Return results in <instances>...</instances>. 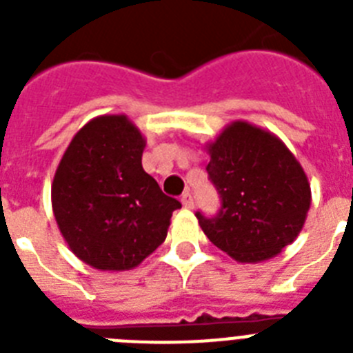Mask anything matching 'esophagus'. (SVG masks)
I'll use <instances>...</instances> for the list:
<instances>
[{
	"mask_svg": "<svg viewBox=\"0 0 353 353\" xmlns=\"http://www.w3.org/2000/svg\"><path fill=\"white\" fill-rule=\"evenodd\" d=\"M180 201H182V205H183V207H185V208H192V207H194V199H192L191 192H189V191L183 192L182 198H180Z\"/></svg>",
	"mask_w": 353,
	"mask_h": 353,
	"instance_id": "esophagus-1",
	"label": "esophagus"
}]
</instances>
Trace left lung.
Listing matches in <instances>:
<instances>
[{"label":"left lung","mask_w":353,"mask_h":353,"mask_svg":"<svg viewBox=\"0 0 353 353\" xmlns=\"http://www.w3.org/2000/svg\"><path fill=\"white\" fill-rule=\"evenodd\" d=\"M205 148L221 194L215 217L196 214L205 235L240 263L277 256L297 239L311 207L301 162L276 134L244 120L232 121Z\"/></svg>","instance_id":"8db88e82"}]
</instances>
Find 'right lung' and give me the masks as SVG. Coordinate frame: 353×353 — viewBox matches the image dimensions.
<instances>
[{
	"instance_id": "1",
	"label": "right lung",
	"mask_w": 353,
	"mask_h": 353,
	"mask_svg": "<svg viewBox=\"0 0 353 353\" xmlns=\"http://www.w3.org/2000/svg\"><path fill=\"white\" fill-rule=\"evenodd\" d=\"M145 146L127 114H102L77 130L56 168L54 219L70 251L93 269L138 267L182 207L143 170Z\"/></svg>"
}]
</instances>
